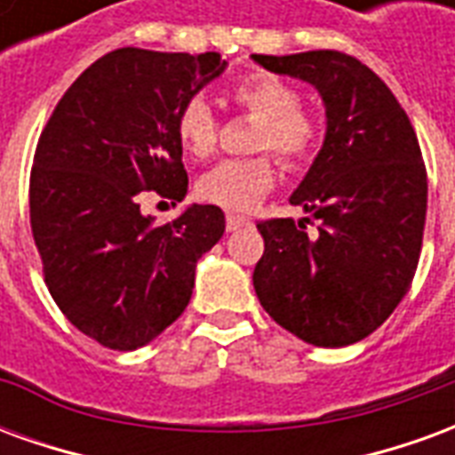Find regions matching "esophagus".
<instances>
[{
  "label": "esophagus",
  "mask_w": 455,
  "mask_h": 455,
  "mask_svg": "<svg viewBox=\"0 0 455 455\" xmlns=\"http://www.w3.org/2000/svg\"><path fill=\"white\" fill-rule=\"evenodd\" d=\"M251 224V219L248 217H241V214H227V228L228 231H236V228L246 227Z\"/></svg>",
  "instance_id": "34e87169"
}]
</instances>
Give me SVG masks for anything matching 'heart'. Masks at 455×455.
<instances>
[{
  "label": "heart",
  "mask_w": 455,
  "mask_h": 455,
  "mask_svg": "<svg viewBox=\"0 0 455 455\" xmlns=\"http://www.w3.org/2000/svg\"><path fill=\"white\" fill-rule=\"evenodd\" d=\"M231 102L258 124L251 150L260 153L243 160H221L197 182V195L207 204L228 212H248L275 185V160L287 170H299L315 160L322 126L315 114L302 109V94L295 84L275 75H251L231 87ZM180 146L192 158H209L219 143V124L202 97H189L175 114Z\"/></svg>",
  "instance_id": "b5f03b06"
}]
</instances>
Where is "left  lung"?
I'll use <instances>...</instances> for the list:
<instances>
[{"mask_svg":"<svg viewBox=\"0 0 455 455\" xmlns=\"http://www.w3.org/2000/svg\"><path fill=\"white\" fill-rule=\"evenodd\" d=\"M270 73L312 83L326 139L292 204L319 221L258 224L260 305L302 341L339 348L372 334L407 295L427 221V168L402 104L368 65L341 51L253 55ZM309 224L312 219H305Z\"/></svg>","mask_w":455,"mask_h":455,"instance_id":"8db88e82","label":"left lung"}]
</instances>
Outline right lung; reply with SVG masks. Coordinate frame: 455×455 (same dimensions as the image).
Masks as SVG:
<instances>
[{"label":"right lung","instance_id":"add662e5","mask_svg":"<svg viewBox=\"0 0 455 455\" xmlns=\"http://www.w3.org/2000/svg\"><path fill=\"white\" fill-rule=\"evenodd\" d=\"M219 53L116 48L55 104L28 182L31 234L48 292L84 336L133 351L178 319L202 253L224 236V212L192 204L153 227L143 195L180 202L188 170L180 104L224 70Z\"/></svg>","mask_w":455,"mask_h":455}]
</instances>
